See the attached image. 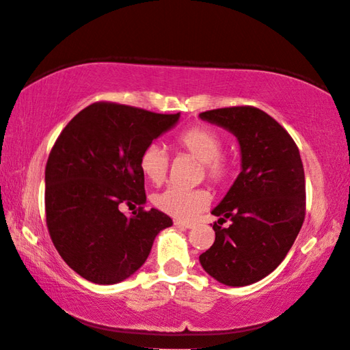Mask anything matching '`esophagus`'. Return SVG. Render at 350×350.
<instances>
[{
	"mask_svg": "<svg viewBox=\"0 0 350 350\" xmlns=\"http://www.w3.org/2000/svg\"><path fill=\"white\" fill-rule=\"evenodd\" d=\"M175 227H178V228H183V230H189V228H192L193 227V224L192 222H184V221H175Z\"/></svg>",
	"mask_w": 350,
	"mask_h": 350,
	"instance_id": "1",
	"label": "esophagus"
}]
</instances>
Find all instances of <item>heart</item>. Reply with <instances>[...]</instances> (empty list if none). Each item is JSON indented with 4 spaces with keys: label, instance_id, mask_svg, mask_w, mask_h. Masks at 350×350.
Listing matches in <instances>:
<instances>
[{
    "label": "heart",
    "instance_id": "1",
    "mask_svg": "<svg viewBox=\"0 0 350 350\" xmlns=\"http://www.w3.org/2000/svg\"><path fill=\"white\" fill-rule=\"evenodd\" d=\"M176 146L201 160V175H206L212 184L226 183L233 172L230 158L221 154L222 137L207 126H195L176 137ZM169 154L161 144L150 143L140 155V170L152 184H161L169 170ZM208 193L202 189L167 187L154 196L158 210L176 219L189 221L208 206Z\"/></svg>",
    "mask_w": 350,
    "mask_h": 350
}]
</instances>
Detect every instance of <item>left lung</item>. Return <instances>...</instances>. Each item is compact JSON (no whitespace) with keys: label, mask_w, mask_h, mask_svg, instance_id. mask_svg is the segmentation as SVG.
<instances>
[{"label":"left lung","mask_w":350,"mask_h":350,"mask_svg":"<svg viewBox=\"0 0 350 350\" xmlns=\"http://www.w3.org/2000/svg\"><path fill=\"white\" fill-rule=\"evenodd\" d=\"M200 118L232 133L241 148V174L212 210L219 216L216 237L200 262L224 285H252L280 265L305 221L299 148L271 116L253 107L206 111ZM227 219L232 224L222 229Z\"/></svg>","instance_id":"obj_1"}]
</instances>
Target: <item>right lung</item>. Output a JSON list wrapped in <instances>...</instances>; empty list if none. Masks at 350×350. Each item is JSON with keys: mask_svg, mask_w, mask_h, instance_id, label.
Segmentation results:
<instances>
[{"mask_svg": "<svg viewBox=\"0 0 350 350\" xmlns=\"http://www.w3.org/2000/svg\"><path fill=\"white\" fill-rule=\"evenodd\" d=\"M178 114L98 102L71 118L45 167V216L57 253L98 285L133 275L172 219L146 204L140 155L172 129ZM139 206L126 217L121 207Z\"/></svg>", "mask_w": 350, "mask_h": 350, "instance_id": "obj_1", "label": "right lung"}]
</instances>
